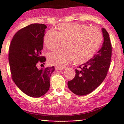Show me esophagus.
I'll list each match as a JSON object with an SVG mask.
<instances>
[{
    "label": "esophagus",
    "instance_id": "obj_1",
    "mask_svg": "<svg viewBox=\"0 0 124 124\" xmlns=\"http://www.w3.org/2000/svg\"><path fill=\"white\" fill-rule=\"evenodd\" d=\"M65 69V67H59V66H56L55 67V70H63V69Z\"/></svg>",
    "mask_w": 124,
    "mask_h": 124
}]
</instances>
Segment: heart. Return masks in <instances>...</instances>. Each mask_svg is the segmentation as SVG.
Returning <instances> with one entry per match:
<instances>
[{
    "mask_svg": "<svg viewBox=\"0 0 124 124\" xmlns=\"http://www.w3.org/2000/svg\"><path fill=\"white\" fill-rule=\"evenodd\" d=\"M102 40V31L98 28L77 23L60 24L57 31L50 29L44 37V44L49 50L58 49L64 41L65 49L47 55L50 64L62 67L73 60L75 64L88 61L99 49Z\"/></svg>",
    "mask_w": 124,
    "mask_h": 124,
    "instance_id": "1",
    "label": "heart"
}]
</instances>
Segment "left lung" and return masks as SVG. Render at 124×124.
<instances>
[{
	"label": "left lung",
	"mask_w": 124,
	"mask_h": 124,
	"mask_svg": "<svg viewBox=\"0 0 124 124\" xmlns=\"http://www.w3.org/2000/svg\"><path fill=\"white\" fill-rule=\"evenodd\" d=\"M102 32L104 42L102 48L89 61L78 67L75 77L68 82V87L77 95L90 94L107 77L111 59L112 45L105 28H102Z\"/></svg>",
	"instance_id": "1"
}]
</instances>
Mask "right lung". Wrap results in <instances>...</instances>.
Here are the masks:
<instances>
[{"label":"right lung","mask_w":124,"mask_h":124,"mask_svg":"<svg viewBox=\"0 0 124 124\" xmlns=\"http://www.w3.org/2000/svg\"><path fill=\"white\" fill-rule=\"evenodd\" d=\"M46 26L44 24L28 25L19 30L9 45L8 61L13 80L25 94L39 97L50 88V78L54 67L38 69L46 58L41 55ZM41 64V65H42Z\"/></svg>","instance_id":"add662e5"}]
</instances>
